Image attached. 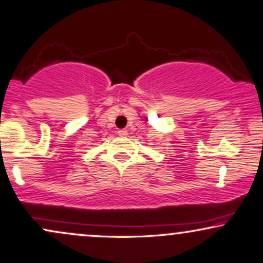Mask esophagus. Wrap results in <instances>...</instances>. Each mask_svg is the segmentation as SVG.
<instances>
[{
  "instance_id": "obj_1",
  "label": "esophagus",
  "mask_w": 263,
  "mask_h": 263,
  "mask_svg": "<svg viewBox=\"0 0 263 263\" xmlns=\"http://www.w3.org/2000/svg\"><path fill=\"white\" fill-rule=\"evenodd\" d=\"M118 135L122 138H125L126 135H128V130H126V129H120V130L118 132Z\"/></svg>"
}]
</instances>
